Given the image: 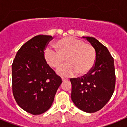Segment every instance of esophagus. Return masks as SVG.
Segmentation results:
<instances>
[{"label":"esophagus","mask_w":127,"mask_h":127,"mask_svg":"<svg viewBox=\"0 0 127 127\" xmlns=\"http://www.w3.org/2000/svg\"><path fill=\"white\" fill-rule=\"evenodd\" d=\"M67 80V79L66 78H64V77H62V81H65Z\"/></svg>","instance_id":"esophagus-1"}]
</instances>
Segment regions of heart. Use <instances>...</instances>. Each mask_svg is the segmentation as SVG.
Masks as SVG:
<instances>
[{
	"label": "heart",
	"instance_id": "1",
	"mask_svg": "<svg viewBox=\"0 0 127 127\" xmlns=\"http://www.w3.org/2000/svg\"><path fill=\"white\" fill-rule=\"evenodd\" d=\"M55 47L45 48L43 57L50 67L57 69L65 60L66 64L61 66L57 73L62 76H79L87 74L92 69L96 60V51L92 45L73 37H67L55 42Z\"/></svg>",
	"mask_w": 127,
	"mask_h": 127
}]
</instances>
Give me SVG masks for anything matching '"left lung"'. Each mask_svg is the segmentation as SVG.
Listing matches in <instances>:
<instances>
[{
    "label": "left lung",
    "instance_id": "obj_1",
    "mask_svg": "<svg viewBox=\"0 0 127 127\" xmlns=\"http://www.w3.org/2000/svg\"><path fill=\"white\" fill-rule=\"evenodd\" d=\"M94 47L96 60L87 74L70 79L71 98L77 108L92 113L101 109L108 102L115 88L114 59L107 48L94 37H83Z\"/></svg>",
    "mask_w": 127,
    "mask_h": 127
}]
</instances>
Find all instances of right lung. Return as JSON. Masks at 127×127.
<instances>
[{
    "mask_svg": "<svg viewBox=\"0 0 127 127\" xmlns=\"http://www.w3.org/2000/svg\"><path fill=\"white\" fill-rule=\"evenodd\" d=\"M52 36L39 35L19 49L12 65L14 99L22 109L33 115L47 111L62 83L46 64L43 52Z\"/></svg>",
    "mask_w": 127,
    "mask_h": 127,
    "instance_id": "right-lung-1",
    "label": "right lung"
}]
</instances>
